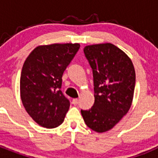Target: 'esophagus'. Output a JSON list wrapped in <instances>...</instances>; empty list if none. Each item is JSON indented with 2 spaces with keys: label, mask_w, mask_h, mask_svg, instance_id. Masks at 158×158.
<instances>
[{
  "label": "esophagus",
  "mask_w": 158,
  "mask_h": 158,
  "mask_svg": "<svg viewBox=\"0 0 158 158\" xmlns=\"http://www.w3.org/2000/svg\"><path fill=\"white\" fill-rule=\"evenodd\" d=\"M78 102H79V100L78 99H73V100H72V103L73 104H74V105H77V104H78Z\"/></svg>",
  "instance_id": "1"
}]
</instances>
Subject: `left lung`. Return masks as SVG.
Listing matches in <instances>:
<instances>
[{
	"mask_svg": "<svg viewBox=\"0 0 158 158\" xmlns=\"http://www.w3.org/2000/svg\"><path fill=\"white\" fill-rule=\"evenodd\" d=\"M84 53L93 69L95 102L91 109L81 112L90 129L103 133L112 129L131 108L135 68L127 54L111 43L86 46Z\"/></svg>",
	"mask_w": 158,
	"mask_h": 158,
	"instance_id": "obj_1",
	"label": "left lung"
}]
</instances>
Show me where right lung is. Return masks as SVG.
Listing matches in <instances>:
<instances>
[{
    "label": "right lung",
    "instance_id": "1",
    "mask_svg": "<svg viewBox=\"0 0 158 158\" xmlns=\"http://www.w3.org/2000/svg\"><path fill=\"white\" fill-rule=\"evenodd\" d=\"M79 48V43L39 46L25 60L20 98L28 115L43 127L55 128L63 123L70 104L61 91L62 74Z\"/></svg>",
    "mask_w": 158,
    "mask_h": 158
}]
</instances>
